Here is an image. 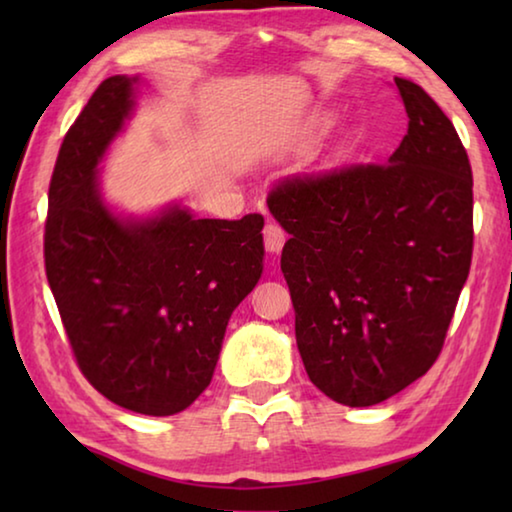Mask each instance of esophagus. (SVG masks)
I'll use <instances>...</instances> for the list:
<instances>
[{"label":"esophagus","mask_w":512,"mask_h":512,"mask_svg":"<svg viewBox=\"0 0 512 512\" xmlns=\"http://www.w3.org/2000/svg\"><path fill=\"white\" fill-rule=\"evenodd\" d=\"M284 241H287V232H284L277 223L264 225V246L268 253H280Z\"/></svg>","instance_id":"obj_1"}]
</instances>
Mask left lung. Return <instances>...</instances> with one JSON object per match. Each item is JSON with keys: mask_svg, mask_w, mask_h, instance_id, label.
Instances as JSON below:
<instances>
[{"mask_svg": "<svg viewBox=\"0 0 512 512\" xmlns=\"http://www.w3.org/2000/svg\"><path fill=\"white\" fill-rule=\"evenodd\" d=\"M409 131L388 164L300 171L268 192L289 241L282 273L311 379L372 406L443 350L472 264V167L456 128L418 83L395 79Z\"/></svg>", "mask_w": 512, "mask_h": 512, "instance_id": "8db88e82", "label": "left lung"}]
</instances>
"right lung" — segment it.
<instances>
[{
    "instance_id": "1",
    "label": "right lung",
    "mask_w": 512,
    "mask_h": 512,
    "mask_svg": "<svg viewBox=\"0 0 512 512\" xmlns=\"http://www.w3.org/2000/svg\"><path fill=\"white\" fill-rule=\"evenodd\" d=\"M110 76L60 144L49 183L45 271L85 379L128 411L173 415L210 386L232 311L262 275V214L194 219L171 207L121 221L97 164L133 108Z\"/></svg>"
}]
</instances>
